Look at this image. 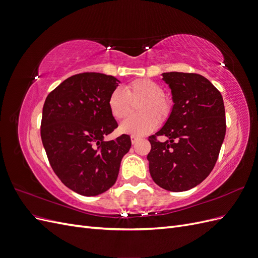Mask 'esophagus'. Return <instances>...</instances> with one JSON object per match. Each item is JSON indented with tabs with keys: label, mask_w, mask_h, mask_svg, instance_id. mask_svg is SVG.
<instances>
[{
	"label": "esophagus",
	"mask_w": 258,
	"mask_h": 258,
	"mask_svg": "<svg viewBox=\"0 0 258 258\" xmlns=\"http://www.w3.org/2000/svg\"><path fill=\"white\" fill-rule=\"evenodd\" d=\"M130 139H131V142H132V144H136L138 141H139V137H137V136H131L130 137Z\"/></svg>",
	"instance_id": "esophagus-1"
}]
</instances>
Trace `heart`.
Wrapping results in <instances>:
<instances>
[{
    "mask_svg": "<svg viewBox=\"0 0 258 258\" xmlns=\"http://www.w3.org/2000/svg\"><path fill=\"white\" fill-rule=\"evenodd\" d=\"M137 105L139 115L122 121L119 130L122 134L142 137L157 127V119L166 121L171 114L170 101L165 98L161 85L151 80H138L123 87L114 89L107 99V107L117 120L124 119L132 111V103Z\"/></svg>",
    "mask_w": 258,
    "mask_h": 258,
    "instance_id": "obj_1",
    "label": "heart"
}]
</instances>
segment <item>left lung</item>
<instances>
[{"mask_svg":"<svg viewBox=\"0 0 258 258\" xmlns=\"http://www.w3.org/2000/svg\"><path fill=\"white\" fill-rule=\"evenodd\" d=\"M173 106L162 128L150 137L147 155L154 182L170 191L200 184L213 170L226 134L224 101L209 80L196 73H162ZM165 135L159 143L155 139Z\"/></svg>","mask_w":258,"mask_h":258,"instance_id":"left-lung-1","label":"left lung"}]
</instances>
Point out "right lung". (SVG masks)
<instances>
[{"instance_id": "obj_1", "label": "right lung", "mask_w": 258, "mask_h": 258, "mask_svg": "<svg viewBox=\"0 0 258 258\" xmlns=\"http://www.w3.org/2000/svg\"><path fill=\"white\" fill-rule=\"evenodd\" d=\"M119 83L102 73L76 74L45 100L41 137L49 163L62 183L83 196L111 188L131 147L127 135L104 141L118 126L107 99Z\"/></svg>"}]
</instances>
